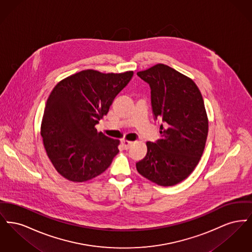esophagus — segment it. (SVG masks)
Segmentation results:
<instances>
[{
    "mask_svg": "<svg viewBox=\"0 0 252 252\" xmlns=\"http://www.w3.org/2000/svg\"><path fill=\"white\" fill-rule=\"evenodd\" d=\"M132 144H133V142H129V141H126V140L122 141V145L125 149H128L131 146Z\"/></svg>",
    "mask_w": 252,
    "mask_h": 252,
    "instance_id": "esophagus-1",
    "label": "esophagus"
}]
</instances>
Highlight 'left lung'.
Wrapping results in <instances>:
<instances>
[{
  "label": "left lung",
  "mask_w": 252,
  "mask_h": 252,
  "mask_svg": "<svg viewBox=\"0 0 252 252\" xmlns=\"http://www.w3.org/2000/svg\"><path fill=\"white\" fill-rule=\"evenodd\" d=\"M151 89V105L160 138L147 142V153L136 163L145 179L173 186L189 177L203 154L209 122L203 98L191 78L164 64L137 72Z\"/></svg>",
  "instance_id": "1"
}]
</instances>
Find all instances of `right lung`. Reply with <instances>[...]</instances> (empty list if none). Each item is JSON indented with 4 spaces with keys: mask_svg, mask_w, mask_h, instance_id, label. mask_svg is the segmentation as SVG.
Instances as JSON below:
<instances>
[{
    "mask_svg": "<svg viewBox=\"0 0 252 252\" xmlns=\"http://www.w3.org/2000/svg\"><path fill=\"white\" fill-rule=\"evenodd\" d=\"M132 76V71L85 70L64 78L53 89L40 134L47 156L63 178L84 182L111 164L120 141L97 131L95 126Z\"/></svg>",
    "mask_w": 252,
    "mask_h": 252,
    "instance_id": "1",
    "label": "right lung"
}]
</instances>
